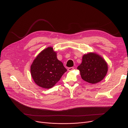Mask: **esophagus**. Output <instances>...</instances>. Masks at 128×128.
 Instances as JSON below:
<instances>
[{
  "label": "esophagus",
  "instance_id": "obj_1",
  "mask_svg": "<svg viewBox=\"0 0 128 128\" xmlns=\"http://www.w3.org/2000/svg\"><path fill=\"white\" fill-rule=\"evenodd\" d=\"M74 69V67H70V68H69L68 69V70L69 71H70L73 70Z\"/></svg>",
  "mask_w": 128,
  "mask_h": 128
}]
</instances>
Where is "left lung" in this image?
Wrapping results in <instances>:
<instances>
[{
  "instance_id": "8db88e82",
  "label": "left lung",
  "mask_w": 128,
  "mask_h": 128,
  "mask_svg": "<svg viewBox=\"0 0 128 128\" xmlns=\"http://www.w3.org/2000/svg\"><path fill=\"white\" fill-rule=\"evenodd\" d=\"M77 69L83 80L91 84L102 80L107 74L108 64L105 60L95 52H88L82 57V63Z\"/></svg>"
}]
</instances>
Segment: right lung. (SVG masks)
<instances>
[{"label":"right lung","mask_w":128,"mask_h":128,"mask_svg":"<svg viewBox=\"0 0 128 128\" xmlns=\"http://www.w3.org/2000/svg\"><path fill=\"white\" fill-rule=\"evenodd\" d=\"M66 71L52 47L42 50L31 66V74L34 82L38 86L47 89L53 87Z\"/></svg>","instance_id":"obj_1"}]
</instances>
